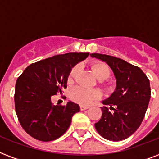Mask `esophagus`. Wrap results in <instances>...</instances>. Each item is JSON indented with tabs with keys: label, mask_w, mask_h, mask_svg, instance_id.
<instances>
[{
	"label": "esophagus",
	"mask_w": 159,
	"mask_h": 159,
	"mask_svg": "<svg viewBox=\"0 0 159 159\" xmlns=\"http://www.w3.org/2000/svg\"><path fill=\"white\" fill-rule=\"evenodd\" d=\"M89 108V106H84V105H80V110L81 111H84L87 110Z\"/></svg>",
	"instance_id": "esophagus-1"
}]
</instances>
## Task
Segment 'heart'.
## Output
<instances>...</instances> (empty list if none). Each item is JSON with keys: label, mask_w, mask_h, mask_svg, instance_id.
Returning a JSON list of instances; mask_svg holds the SVG:
<instances>
[{"label": "heart", "mask_w": 159, "mask_h": 159, "mask_svg": "<svg viewBox=\"0 0 159 159\" xmlns=\"http://www.w3.org/2000/svg\"><path fill=\"white\" fill-rule=\"evenodd\" d=\"M94 74L99 80H106L110 76V68L105 63L95 61L91 65ZM79 70V66L75 65L67 76V82L72 83ZM69 96L72 101L81 105H88L101 96V92L97 89H88L82 87H75L70 91Z\"/></svg>", "instance_id": "b5f03b06"}]
</instances>
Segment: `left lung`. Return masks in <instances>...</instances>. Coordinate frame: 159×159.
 <instances>
[{
  "mask_svg": "<svg viewBox=\"0 0 159 159\" xmlns=\"http://www.w3.org/2000/svg\"><path fill=\"white\" fill-rule=\"evenodd\" d=\"M91 56L106 62L117 80L116 92L102 102L114 112L111 113L107 107H101L102 117L95 124V129L106 139H125L136 131L144 119L151 99L150 80L139 67L122 59L99 53Z\"/></svg>",
  "mask_w": 159,
  "mask_h": 159,
  "instance_id": "left-lung-1",
  "label": "left lung"
}]
</instances>
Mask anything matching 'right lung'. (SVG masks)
<instances>
[{"label":"right lung","instance_id":"add662e5","mask_svg":"<svg viewBox=\"0 0 159 159\" xmlns=\"http://www.w3.org/2000/svg\"><path fill=\"white\" fill-rule=\"evenodd\" d=\"M88 52L57 55L28 66L16 80L15 110L20 123L28 134L43 142L53 141L69 127L80 106L67 102L52 105L51 98L67 88L71 67L88 57Z\"/></svg>","mask_w":159,"mask_h":159}]
</instances>
